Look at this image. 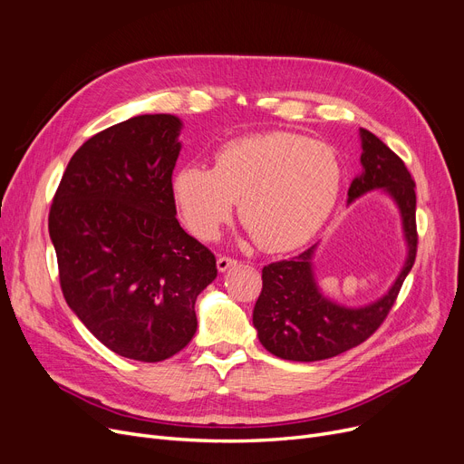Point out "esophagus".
<instances>
[{"instance_id":"1","label":"esophagus","mask_w":464,"mask_h":464,"mask_svg":"<svg viewBox=\"0 0 464 464\" xmlns=\"http://www.w3.org/2000/svg\"><path fill=\"white\" fill-rule=\"evenodd\" d=\"M235 265H237V259H231V257H226V256H219L216 259V266H218L219 273H226L227 269H231V266H235Z\"/></svg>"}]
</instances>
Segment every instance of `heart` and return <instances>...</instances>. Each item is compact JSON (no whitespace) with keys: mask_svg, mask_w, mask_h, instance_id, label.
<instances>
[{"mask_svg":"<svg viewBox=\"0 0 464 464\" xmlns=\"http://www.w3.org/2000/svg\"><path fill=\"white\" fill-rule=\"evenodd\" d=\"M343 186V167L329 144L289 131L226 142L214 169L180 167L170 189L186 227L214 238L233 214L265 252L303 246L325 224Z\"/></svg>","mask_w":464,"mask_h":464,"instance_id":"b5f03b06","label":"heart"}]
</instances>
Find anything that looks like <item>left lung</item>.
Returning a JSON list of instances; mask_svg holds the SVG:
<instances>
[{"label":"left lung","mask_w":464,"mask_h":464,"mask_svg":"<svg viewBox=\"0 0 464 464\" xmlns=\"http://www.w3.org/2000/svg\"><path fill=\"white\" fill-rule=\"evenodd\" d=\"M361 135V175L352 180L348 203L382 189L401 212L406 261L393 285L378 301L348 308L327 299L314 278L315 245L297 257L263 266V289L254 306V327L266 352L285 361H322L364 343L387 318L418 252L416 182L404 161L369 130Z\"/></svg>","instance_id":"obj_1"}]
</instances>
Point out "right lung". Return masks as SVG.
Wrapping results in <instances>:
<instances>
[{"label": "right lung", "mask_w": 464, "mask_h": 464, "mask_svg": "<svg viewBox=\"0 0 464 464\" xmlns=\"http://www.w3.org/2000/svg\"><path fill=\"white\" fill-rule=\"evenodd\" d=\"M180 118L140 114L72 154L48 214L69 308L114 353L158 362L198 331L216 257L177 219Z\"/></svg>", "instance_id": "obj_1"}]
</instances>
